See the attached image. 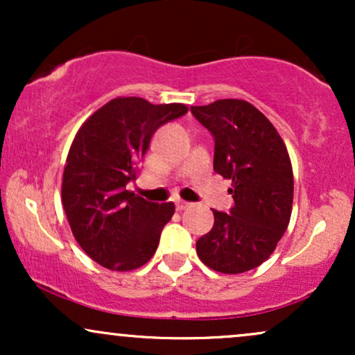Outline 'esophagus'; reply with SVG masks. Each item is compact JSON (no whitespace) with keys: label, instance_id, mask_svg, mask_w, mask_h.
I'll return each instance as SVG.
<instances>
[{"label":"esophagus","instance_id":"34e87169","mask_svg":"<svg viewBox=\"0 0 355 355\" xmlns=\"http://www.w3.org/2000/svg\"><path fill=\"white\" fill-rule=\"evenodd\" d=\"M175 207H177V210H185V209H189L190 207V203L189 202H183V200H177L175 202Z\"/></svg>","mask_w":355,"mask_h":355}]
</instances>
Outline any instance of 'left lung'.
<instances>
[{"label": "left lung", "instance_id": "obj_1", "mask_svg": "<svg viewBox=\"0 0 355 355\" xmlns=\"http://www.w3.org/2000/svg\"><path fill=\"white\" fill-rule=\"evenodd\" d=\"M214 137V170L232 180L229 214L214 210V227L197 240V254L222 274L259 267L287 230L294 175L284 140L262 112L243 100L191 107Z\"/></svg>", "mask_w": 355, "mask_h": 355}]
</instances>
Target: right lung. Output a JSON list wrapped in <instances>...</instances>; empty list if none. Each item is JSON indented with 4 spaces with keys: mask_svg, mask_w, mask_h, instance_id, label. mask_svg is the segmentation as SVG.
I'll list each match as a JSON object with an SVG mask.
<instances>
[{
    "mask_svg": "<svg viewBox=\"0 0 355 355\" xmlns=\"http://www.w3.org/2000/svg\"><path fill=\"white\" fill-rule=\"evenodd\" d=\"M187 113L182 103L115 98L85 121L63 172L61 200L76 242L110 270H133L152 259L172 202L157 203L126 190L135 180L153 133Z\"/></svg>",
    "mask_w": 355,
    "mask_h": 355,
    "instance_id": "right-lung-1",
    "label": "right lung"
}]
</instances>
